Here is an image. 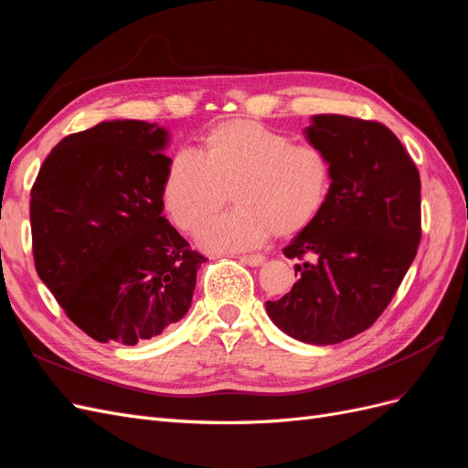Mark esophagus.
<instances>
[{
    "label": "esophagus",
    "instance_id": "34e87169",
    "mask_svg": "<svg viewBox=\"0 0 468 468\" xmlns=\"http://www.w3.org/2000/svg\"><path fill=\"white\" fill-rule=\"evenodd\" d=\"M239 261L246 265H251V267H258L265 261V258L263 256H239Z\"/></svg>",
    "mask_w": 468,
    "mask_h": 468
}]
</instances>
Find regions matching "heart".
Instances as JSON below:
<instances>
[{"mask_svg":"<svg viewBox=\"0 0 468 468\" xmlns=\"http://www.w3.org/2000/svg\"><path fill=\"white\" fill-rule=\"evenodd\" d=\"M332 162L318 144L292 143L256 121H229L205 138V152L179 148L162 199L177 229L195 232L230 199L238 207L208 220L199 244L210 251L261 246L273 232L304 230L328 201Z\"/></svg>","mask_w":468,"mask_h":468,"instance_id":"1","label":"heart"}]
</instances>
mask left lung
Here are the masks:
<instances>
[{"mask_svg": "<svg viewBox=\"0 0 468 468\" xmlns=\"http://www.w3.org/2000/svg\"><path fill=\"white\" fill-rule=\"evenodd\" d=\"M332 162L328 201L282 250L296 265L291 292L267 301L287 335L332 346L365 332L385 313L421 238L418 167L382 122L314 115L304 129Z\"/></svg>", "mask_w": 468, "mask_h": 468, "instance_id": "1", "label": "left lung"}]
</instances>
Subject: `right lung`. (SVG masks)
Listing matches in <instances>:
<instances>
[{"label":"right lung","instance_id":"right-lung-1","mask_svg":"<svg viewBox=\"0 0 468 468\" xmlns=\"http://www.w3.org/2000/svg\"><path fill=\"white\" fill-rule=\"evenodd\" d=\"M167 131L107 121L62 138L31 189L37 273L97 342L136 346L179 322L207 261L162 215Z\"/></svg>","mask_w":468,"mask_h":468}]
</instances>
